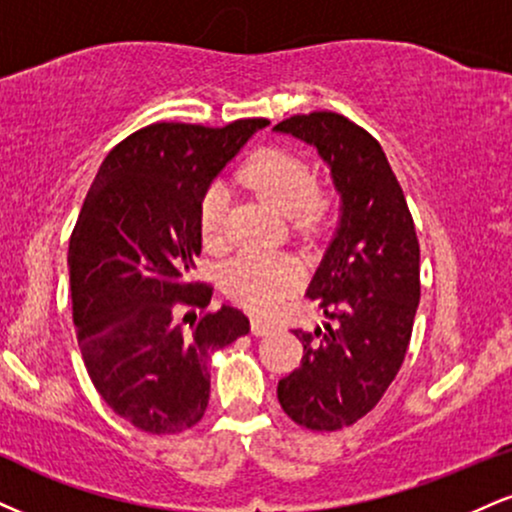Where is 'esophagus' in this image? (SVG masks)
I'll list each match as a JSON object with an SVG mask.
<instances>
[{
  "instance_id": "34e87169",
  "label": "esophagus",
  "mask_w": 512,
  "mask_h": 512,
  "mask_svg": "<svg viewBox=\"0 0 512 512\" xmlns=\"http://www.w3.org/2000/svg\"><path fill=\"white\" fill-rule=\"evenodd\" d=\"M272 329H274L272 322H267V319H262V317H252L250 331H252V334H255V336H267Z\"/></svg>"
}]
</instances>
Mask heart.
Masks as SVG:
<instances>
[{"mask_svg": "<svg viewBox=\"0 0 512 512\" xmlns=\"http://www.w3.org/2000/svg\"><path fill=\"white\" fill-rule=\"evenodd\" d=\"M248 188L267 200L276 212L286 214L293 229L315 231L324 224L331 209L329 190L312 183V169L303 157L276 147H264L240 169ZM229 195L221 183H214L200 202V233L205 245L219 248L226 236ZM300 269L291 257L245 252L224 274V286L233 298L257 312L272 310L298 283Z\"/></svg>", "mask_w": 512, "mask_h": 512, "instance_id": "heart-1", "label": "heart"}]
</instances>
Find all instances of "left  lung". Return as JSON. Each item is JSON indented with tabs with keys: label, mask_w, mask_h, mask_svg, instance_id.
Segmentation results:
<instances>
[{
	"label": "left lung",
	"mask_w": 512,
	"mask_h": 512,
	"mask_svg": "<svg viewBox=\"0 0 512 512\" xmlns=\"http://www.w3.org/2000/svg\"><path fill=\"white\" fill-rule=\"evenodd\" d=\"M274 131L315 147L341 197L334 238L307 286L326 322L315 334L293 331L303 362L276 389L293 422L336 432L365 417L403 365L420 305V243L389 159L365 128L312 112Z\"/></svg>",
	"instance_id": "left-lung-1"
}]
</instances>
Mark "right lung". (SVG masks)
I'll return each instance as SVG.
<instances>
[{
    "instance_id": "obj_1",
    "label": "right lung",
    "mask_w": 512,
    "mask_h": 512,
    "mask_svg": "<svg viewBox=\"0 0 512 512\" xmlns=\"http://www.w3.org/2000/svg\"><path fill=\"white\" fill-rule=\"evenodd\" d=\"M267 119L226 128L152 123L104 157L69 243L78 348L104 403L133 427L178 434L209 403V360L250 331L236 307H207L193 281L200 202Z\"/></svg>"
}]
</instances>
